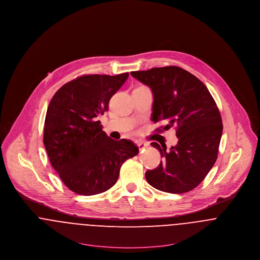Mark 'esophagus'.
Segmentation results:
<instances>
[{"instance_id": "1", "label": "esophagus", "mask_w": 260, "mask_h": 260, "mask_svg": "<svg viewBox=\"0 0 260 260\" xmlns=\"http://www.w3.org/2000/svg\"><path fill=\"white\" fill-rule=\"evenodd\" d=\"M138 147L139 150H143V149H145V148H147L148 147V143H144V142H142V141H138Z\"/></svg>"}]
</instances>
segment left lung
<instances>
[{"instance_id": "1", "label": "left lung", "mask_w": 260, "mask_h": 260, "mask_svg": "<svg viewBox=\"0 0 260 260\" xmlns=\"http://www.w3.org/2000/svg\"><path fill=\"white\" fill-rule=\"evenodd\" d=\"M131 75L150 87L153 93L154 122L166 124L160 133L176 127L179 139L170 150L152 142L163 161L146 171L153 187L170 193L187 192L201 183L213 167L223 132L222 119L207 87L182 68L170 66Z\"/></svg>"}]
</instances>
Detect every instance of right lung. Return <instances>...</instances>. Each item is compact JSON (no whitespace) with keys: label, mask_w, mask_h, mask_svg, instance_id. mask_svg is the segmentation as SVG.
<instances>
[{"label":"right lung","mask_w":260,"mask_h":260,"mask_svg":"<svg viewBox=\"0 0 260 260\" xmlns=\"http://www.w3.org/2000/svg\"><path fill=\"white\" fill-rule=\"evenodd\" d=\"M127 77L85 75L62 85L50 101L43 142L52 167L77 194L106 191L118 181L122 163L138 155L134 142L109 138L97 121Z\"/></svg>","instance_id":"add662e5"}]
</instances>
